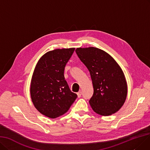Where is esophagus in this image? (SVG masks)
Returning a JSON list of instances; mask_svg holds the SVG:
<instances>
[{
	"instance_id": "esophagus-1",
	"label": "esophagus",
	"mask_w": 150,
	"mask_h": 150,
	"mask_svg": "<svg viewBox=\"0 0 150 150\" xmlns=\"http://www.w3.org/2000/svg\"><path fill=\"white\" fill-rule=\"evenodd\" d=\"M77 97H78V98H80L81 97V95H82V92L81 91H79L77 93Z\"/></svg>"
}]
</instances>
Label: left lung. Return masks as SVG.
<instances>
[{
	"instance_id": "1",
	"label": "left lung",
	"mask_w": 150,
	"mask_h": 150,
	"mask_svg": "<svg viewBox=\"0 0 150 150\" xmlns=\"http://www.w3.org/2000/svg\"><path fill=\"white\" fill-rule=\"evenodd\" d=\"M76 52L91 74L93 94L89 100L92 110L110 116L123 106L127 95L126 79L120 66L110 54L98 48H77Z\"/></svg>"
}]
</instances>
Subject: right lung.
<instances>
[{
	"label": "right lung",
	"mask_w": 150,
	"mask_h": 150,
	"mask_svg": "<svg viewBox=\"0 0 150 150\" xmlns=\"http://www.w3.org/2000/svg\"><path fill=\"white\" fill-rule=\"evenodd\" d=\"M75 48L57 49L45 53L39 59L32 76L30 94L37 110L55 119L67 112L77 95L64 79V70Z\"/></svg>",
	"instance_id": "obj_1"
}]
</instances>
